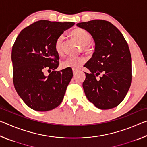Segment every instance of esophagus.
Here are the masks:
<instances>
[{
  "label": "esophagus",
  "mask_w": 147,
  "mask_h": 147,
  "mask_svg": "<svg viewBox=\"0 0 147 147\" xmlns=\"http://www.w3.org/2000/svg\"><path fill=\"white\" fill-rule=\"evenodd\" d=\"M78 71V70H77V69H73V74H74V75H75V74L77 73V72Z\"/></svg>",
  "instance_id": "obj_1"
}]
</instances>
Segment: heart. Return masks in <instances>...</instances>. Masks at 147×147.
<instances>
[{
  "instance_id": "obj_1",
  "label": "heart",
  "mask_w": 147,
  "mask_h": 147,
  "mask_svg": "<svg viewBox=\"0 0 147 147\" xmlns=\"http://www.w3.org/2000/svg\"><path fill=\"white\" fill-rule=\"evenodd\" d=\"M72 34L80 43L82 45L84 49H89V44L91 41V36L88 32L82 28H76L72 32ZM63 41L64 35L61 34L57 38L55 43L56 51L59 55L63 52ZM86 61V58L82 56H69L61 61V67L64 69L71 68L77 69L81 67L85 63Z\"/></svg>"
}]
</instances>
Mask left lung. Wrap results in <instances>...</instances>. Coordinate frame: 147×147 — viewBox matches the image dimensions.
I'll return each instance as SVG.
<instances>
[{"mask_svg":"<svg viewBox=\"0 0 147 147\" xmlns=\"http://www.w3.org/2000/svg\"><path fill=\"white\" fill-rule=\"evenodd\" d=\"M76 25L91 34L95 43L92 58L84 65L91 72L85 73L82 84L86 97L99 109L115 108L125 98L132 80L127 42L119 29L105 20H92Z\"/></svg>","mask_w":147,"mask_h":147,"instance_id":"8db88e82","label":"left lung"}]
</instances>
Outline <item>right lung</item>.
Returning <instances> with one entry per match:
<instances>
[{"label":"right lung","instance_id":"right-lung-1","mask_svg":"<svg viewBox=\"0 0 147 147\" xmlns=\"http://www.w3.org/2000/svg\"><path fill=\"white\" fill-rule=\"evenodd\" d=\"M74 24L40 20L24 28L15 41L11 51L15 89L34 110H51L63 100L73 73L71 68L54 71L59 65L55 43ZM45 69L53 70L47 77L43 73Z\"/></svg>","mask_w":147,"mask_h":147}]
</instances>
